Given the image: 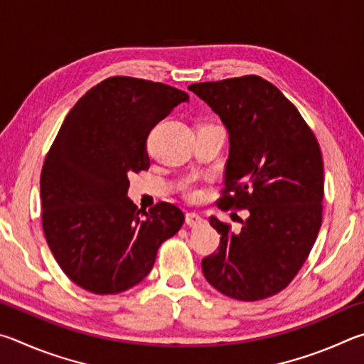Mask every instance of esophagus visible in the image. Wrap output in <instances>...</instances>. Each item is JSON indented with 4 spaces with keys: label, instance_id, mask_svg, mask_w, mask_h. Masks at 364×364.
<instances>
[{
    "label": "esophagus",
    "instance_id": "1",
    "mask_svg": "<svg viewBox=\"0 0 364 364\" xmlns=\"http://www.w3.org/2000/svg\"><path fill=\"white\" fill-rule=\"evenodd\" d=\"M186 222H187V225H188V227H193V228H196V227H200V225L205 224L206 220L203 219L200 214H196V213H188V214H187V218H186Z\"/></svg>",
    "mask_w": 364,
    "mask_h": 364
}]
</instances>
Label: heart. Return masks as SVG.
Masks as SVG:
<instances>
[{"instance_id": "1", "label": "heart", "mask_w": 364, "mask_h": 364, "mask_svg": "<svg viewBox=\"0 0 364 364\" xmlns=\"http://www.w3.org/2000/svg\"><path fill=\"white\" fill-rule=\"evenodd\" d=\"M182 193L188 200H198L201 195V187L196 177H188L182 182Z\"/></svg>"}]
</instances>
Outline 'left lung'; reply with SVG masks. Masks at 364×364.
<instances>
[{"label":"left lung","mask_w":364,"mask_h":364,"mask_svg":"<svg viewBox=\"0 0 364 364\" xmlns=\"http://www.w3.org/2000/svg\"><path fill=\"white\" fill-rule=\"evenodd\" d=\"M230 137L220 209H247L241 232L211 218L218 252L203 259L208 283L237 301L278 294L302 269L323 220V156L296 105L257 75L188 86Z\"/></svg>","instance_id":"1"}]
</instances>
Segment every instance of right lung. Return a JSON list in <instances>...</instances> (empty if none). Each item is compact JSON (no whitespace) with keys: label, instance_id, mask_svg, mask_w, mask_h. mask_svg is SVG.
Masks as SVG:
<instances>
[{"label":"right lung","instance_id":"1","mask_svg":"<svg viewBox=\"0 0 364 364\" xmlns=\"http://www.w3.org/2000/svg\"><path fill=\"white\" fill-rule=\"evenodd\" d=\"M188 94L163 82L112 76L63 119L41 171V222L63 273L92 294H118L149 275L158 247L181 230L182 209L149 211L127 198L131 172L150 168V131Z\"/></svg>","mask_w":364,"mask_h":364}]
</instances>
